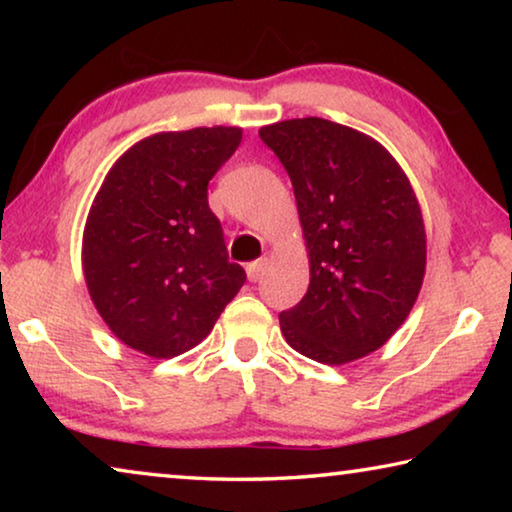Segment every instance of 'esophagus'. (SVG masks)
Here are the masks:
<instances>
[{"label": "esophagus", "mask_w": 512, "mask_h": 512, "mask_svg": "<svg viewBox=\"0 0 512 512\" xmlns=\"http://www.w3.org/2000/svg\"><path fill=\"white\" fill-rule=\"evenodd\" d=\"M264 266H266V259H255V262H250V264L246 266L248 280H250V282L262 280V275H264Z\"/></svg>", "instance_id": "obj_1"}]
</instances>
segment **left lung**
<instances>
[{"mask_svg": "<svg viewBox=\"0 0 512 512\" xmlns=\"http://www.w3.org/2000/svg\"><path fill=\"white\" fill-rule=\"evenodd\" d=\"M287 169L309 250V289L280 314L293 350L341 366L381 348L418 298L427 235L413 187L384 146L320 117L264 126Z\"/></svg>", "mask_w": 512, "mask_h": 512, "instance_id": "obj_1", "label": "left lung"}]
</instances>
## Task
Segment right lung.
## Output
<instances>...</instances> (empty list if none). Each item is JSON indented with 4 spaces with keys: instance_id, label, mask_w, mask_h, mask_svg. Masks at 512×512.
Returning a JSON list of instances; mask_svg holds the SVG:
<instances>
[{
    "instance_id": "obj_1",
    "label": "right lung",
    "mask_w": 512,
    "mask_h": 512,
    "mask_svg": "<svg viewBox=\"0 0 512 512\" xmlns=\"http://www.w3.org/2000/svg\"><path fill=\"white\" fill-rule=\"evenodd\" d=\"M241 142V128L158 133L108 171L83 232L94 307L128 348L155 359L192 350L212 332L246 271L228 262L207 185Z\"/></svg>"
}]
</instances>
